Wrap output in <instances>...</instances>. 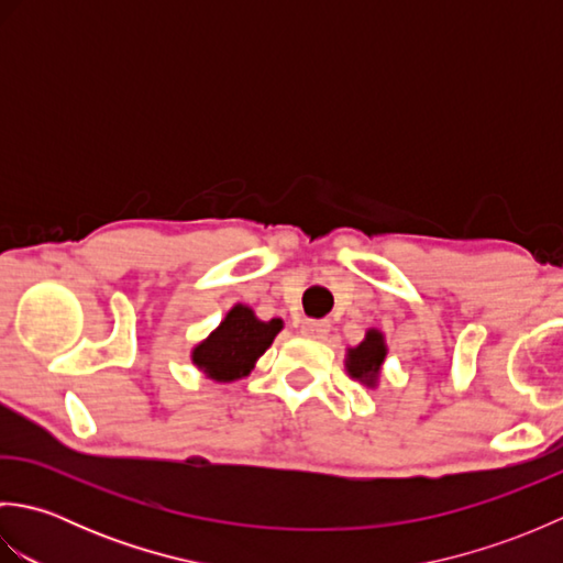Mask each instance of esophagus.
I'll use <instances>...</instances> for the list:
<instances>
[{
	"label": "esophagus",
	"mask_w": 563,
	"mask_h": 563,
	"mask_svg": "<svg viewBox=\"0 0 563 563\" xmlns=\"http://www.w3.org/2000/svg\"><path fill=\"white\" fill-rule=\"evenodd\" d=\"M300 333H302V336H307V339H314V341L327 339L329 321L327 319H319V321L317 319H307V321H302Z\"/></svg>",
	"instance_id": "obj_1"
}]
</instances>
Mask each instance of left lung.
<instances>
[{
	"label": "left lung",
	"instance_id": "obj_1",
	"mask_svg": "<svg viewBox=\"0 0 563 563\" xmlns=\"http://www.w3.org/2000/svg\"><path fill=\"white\" fill-rule=\"evenodd\" d=\"M387 357V341L379 329H367L365 339L345 351V369L361 385L375 389Z\"/></svg>",
	"mask_w": 563,
	"mask_h": 563
}]
</instances>
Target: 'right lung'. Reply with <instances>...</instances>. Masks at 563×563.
<instances>
[{"mask_svg": "<svg viewBox=\"0 0 563 563\" xmlns=\"http://www.w3.org/2000/svg\"><path fill=\"white\" fill-rule=\"evenodd\" d=\"M280 329V319L261 321L251 307L234 305L220 321V327L190 351V361L202 375L214 382L242 379L271 349Z\"/></svg>", "mask_w": 563, "mask_h": 563, "instance_id": "right-lung-1", "label": "right lung"}]
</instances>
